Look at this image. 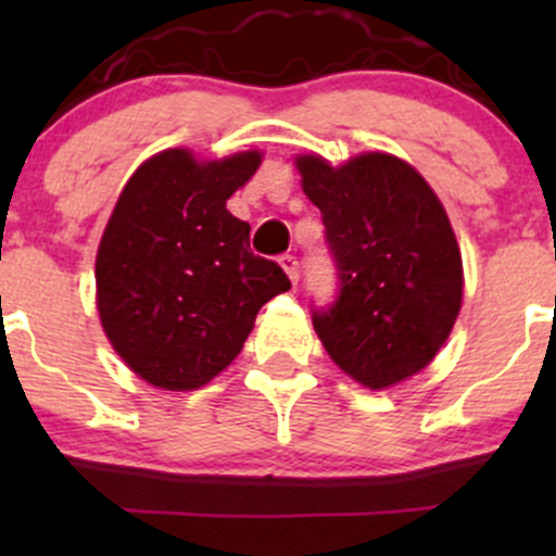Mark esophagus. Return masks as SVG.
Returning <instances> with one entry per match:
<instances>
[{"label": "esophagus", "mask_w": 556, "mask_h": 556, "mask_svg": "<svg viewBox=\"0 0 556 556\" xmlns=\"http://www.w3.org/2000/svg\"><path fill=\"white\" fill-rule=\"evenodd\" d=\"M279 266H282L285 268V274H288V277H290V282H299V257H295V255H282V257H279Z\"/></svg>", "instance_id": "1"}]
</instances>
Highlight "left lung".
<instances>
[{
  "mask_svg": "<svg viewBox=\"0 0 556 556\" xmlns=\"http://www.w3.org/2000/svg\"><path fill=\"white\" fill-rule=\"evenodd\" d=\"M295 166L339 271L336 301L312 314L330 361L371 390L414 377L463 306V255L439 195L387 153L344 166L299 155Z\"/></svg>",
  "mask_w": 556,
  "mask_h": 556,
  "instance_id": "8db88e82",
  "label": "left lung"
}]
</instances>
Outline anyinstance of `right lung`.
<instances>
[{"label":"right lung","mask_w":556,"mask_h":556,"mask_svg":"<svg viewBox=\"0 0 556 556\" xmlns=\"http://www.w3.org/2000/svg\"><path fill=\"white\" fill-rule=\"evenodd\" d=\"M257 166V150L195 161L174 148L123 188L97 252V306L144 382L204 387L242 352L261 306L290 290L288 274L250 250V223L226 210Z\"/></svg>","instance_id":"add662e5"}]
</instances>
